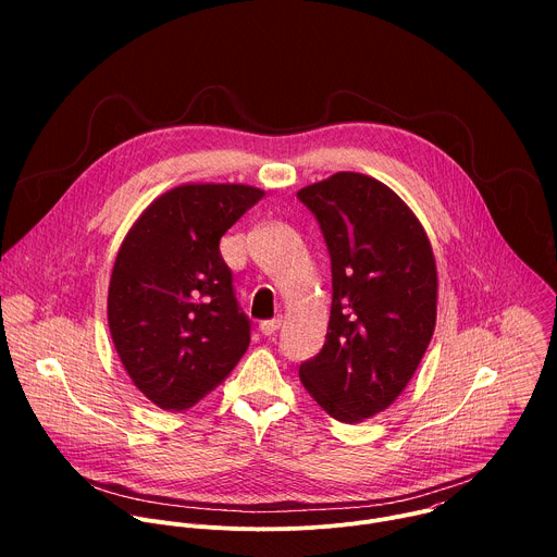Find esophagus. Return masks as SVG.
<instances>
[{"mask_svg":"<svg viewBox=\"0 0 557 557\" xmlns=\"http://www.w3.org/2000/svg\"><path fill=\"white\" fill-rule=\"evenodd\" d=\"M280 326H282V320H280V317H275V320H267V322L260 324V333L269 337V335H273Z\"/></svg>","mask_w":557,"mask_h":557,"instance_id":"obj_1","label":"esophagus"}]
</instances>
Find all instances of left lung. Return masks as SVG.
<instances>
[{"mask_svg":"<svg viewBox=\"0 0 557 557\" xmlns=\"http://www.w3.org/2000/svg\"><path fill=\"white\" fill-rule=\"evenodd\" d=\"M331 256L324 348L299 366L312 399L359 423L385 410L419 368L436 324V264L410 207L383 183L339 172L297 191Z\"/></svg>","mask_w":557,"mask_h":557,"instance_id":"8db88e82","label":"left lung"}]
</instances>
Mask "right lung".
<instances>
[{
    "instance_id": "right-lung-1",
    "label": "right lung",
    "mask_w": 557,
    "mask_h": 557,
    "mask_svg": "<svg viewBox=\"0 0 557 557\" xmlns=\"http://www.w3.org/2000/svg\"><path fill=\"white\" fill-rule=\"evenodd\" d=\"M262 196L249 185H181L156 198L125 235L108 324L127 374L158 408H191L249 348L251 322L220 237Z\"/></svg>"
}]
</instances>
